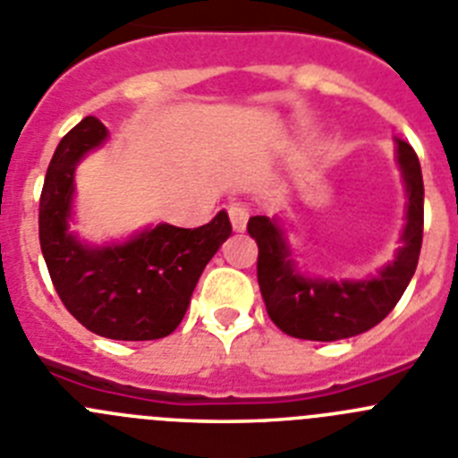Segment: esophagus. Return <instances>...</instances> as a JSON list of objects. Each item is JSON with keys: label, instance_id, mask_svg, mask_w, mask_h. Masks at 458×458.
<instances>
[{"label": "esophagus", "instance_id": "obj_1", "mask_svg": "<svg viewBox=\"0 0 458 458\" xmlns=\"http://www.w3.org/2000/svg\"><path fill=\"white\" fill-rule=\"evenodd\" d=\"M228 215H230V224L237 233H242L246 228V221H249V208L243 203H230L228 205Z\"/></svg>", "mask_w": 458, "mask_h": 458}]
</instances>
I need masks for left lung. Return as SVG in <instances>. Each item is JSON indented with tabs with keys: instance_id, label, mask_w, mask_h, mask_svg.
<instances>
[{
	"instance_id": "obj_1",
	"label": "left lung",
	"mask_w": 458,
	"mask_h": 458,
	"mask_svg": "<svg viewBox=\"0 0 458 458\" xmlns=\"http://www.w3.org/2000/svg\"><path fill=\"white\" fill-rule=\"evenodd\" d=\"M397 162L407 185V225L395 259L373 280H314L296 271L282 230L268 216H250L249 234L258 242V282L271 320L284 335L307 341H339L370 330L403 298L418 267L425 221L420 162L397 140Z\"/></svg>"
}]
</instances>
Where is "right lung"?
<instances>
[{
	"mask_svg": "<svg viewBox=\"0 0 458 458\" xmlns=\"http://www.w3.org/2000/svg\"><path fill=\"white\" fill-rule=\"evenodd\" d=\"M108 138L104 123H76L47 169L40 194V249L55 293L81 326L114 341H153L181 326L205 264L230 237L228 212L200 228L160 224L126 243L92 249L67 230L81 157Z\"/></svg>",
	"mask_w": 458,
	"mask_h": 458,
	"instance_id": "right-lung-1",
	"label": "right lung"
}]
</instances>
